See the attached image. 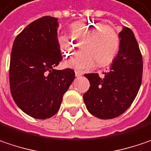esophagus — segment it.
<instances>
[{
	"label": "esophagus",
	"mask_w": 151,
	"mask_h": 151,
	"mask_svg": "<svg viewBox=\"0 0 151 151\" xmlns=\"http://www.w3.org/2000/svg\"><path fill=\"white\" fill-rule=\"evenodd\" d=\"M75 73H76V77H79L81 76H82V72L78 71V70H76Z\"/></svg>",
	"instance_id": "34e87169"
}]
</instances>
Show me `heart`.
Here are the masks:
<instances>
[{
    "label": "heart",
    "instance_id": "1",
    "mask_svg": "<svg viewBox=\"0 0 151 151\" xmlns=\"http://www.w3.org/2000/svg\"><path fill=\"white\" fill-rule=\"evenodd\" d=\"M70 35L58 34L57 43L64 56H70L76 48V41L83 40L84 50L66 61V66L77 70H88L97 62L100 66L109 64L116 57L120 48V37L109 25L93 20H78L70 24Z\"/></svg>",
    "mask_w": 151,
    "mask_h": 151
}]
</instances>
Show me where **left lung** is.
I'll return each instance as SVG.
<instances>
[{"mask_svg": "<svg viewBox=\"0 0 151 151\" xmlns=\"http://www.w3.org/2000/svg\"><path fill=\"white\" fill-rule=\"evenodd\" d=\"M120 49L104 77L86 74L90 87L83 95L88 111L100 119H112L128 109L139 93L143 74V59L132 30L124 27L119 33Z\"/></svg>", "mask_w": 151, "mask_h": 151, "instance_id": "obj_1", "label": "left lung"}]
</instances>
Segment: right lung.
<instances>
[{"instance_id": "obj_1", "label": "right lung", "mask_w": 151, "mask_h": 151, "mask_svg": "<svg viewBox=\"0 0 151 151\" xmlns=\"http://www.w3.org/2000/svg\"><path fill=\"white\" fill-rule=\"evenodd\" d=\"M58 19L45 16L27 25L12 48L9 81L13 100L35 119L54 116L75 79L70 69L55 70L62 60L57 43Z\"/></svg>"}]
</instances>
